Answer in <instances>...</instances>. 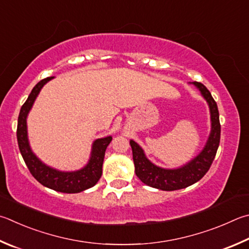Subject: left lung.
Wrapping results in <instances>:
<instances>
[{"label":"left lung","mask_w":249,"mask_h":249,"mask_svg":"<svg viewBox=\"0 0 249 249\" xmlns=\"http://www.w3.org/2000/svg\"><path fill=\"white\" fill-rule=\"evenodd\" d=\"M199 90L201 97L205 99L210 112L211 129L205 147L198 155L187 163L174 169H165L158 166L148 159L143 149L130 139L129 143L133 150V160L135 173L143 184L148 186L161 189V191H178L198 182L205 175L213 161L220 143L221 126L219 121L218 106L211 93L205 86L197 81L189 83Z\"/></svg>","instance_id":"left-lung-1"}]
</instances>
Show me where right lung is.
Segmentation results:
<instances>
[{"label": "right lung", "mask_w": 249, "mask_h": 249, "mask_svg": "<svg viewBox=\"0 0 249 249\" xmlns=\"http://www.w3.org/2000/svg\"><path fill=\"white\" fill-rule=\"evenodd\" d=\"M53 78L54 77H48L39 81L31 90L24 106L21 107L17 124L18 147H19L22 159H24L27 168L29 169L30 173L40 184L56 192L76 194L94 186L100 179L103 159H105L106 150L111 142L112 137L107 136L94 140L87 164L79 170L61 171L52 168V166L40 160L30 147L28 130H27V117H28L31 107H33L36 99L41 91L43 86Z\"/></svg>", "instance_id": "obj_1"}]
</instances>
